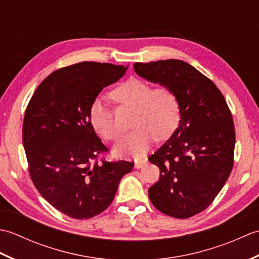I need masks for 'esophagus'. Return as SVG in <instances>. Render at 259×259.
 <instances>
[{
  "mask_svg": "<svg viewBox=\"0 0 259 259\" xmlns=\"http://www.w3.org/2000/svg\"><path fill=\"white\" fill-rule=\"evenodd\" d=\"M146 163H147V158L139 159V160H136V162H135V168L140 169V168L144 167Z\"/></svg>",
  "mask_w": 259,
  "mask_h": 259,
  "instance_id": "esophagus-1",
  "label": "esophagus"
}]
</instances>
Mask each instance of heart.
Listing matches in <instances>:
<instances>
[{
	"mask_svg": "<svg viewBox=\"0 0 259 259\" xmlns=\"http://www.w3.org/2000/svg\"><path fill=\"white\" fill-rule=\"evenodd\" d=\"M110 98L119 106L134 109L131 126L134 131L115 147V153L126 157H141L149 149L153 139H168L180 121V103L169 87L153 88L147 82L131 78L110 92ZM90 123L107 141H117L121 131L112 110L102 101L92 103Z\"/></svg>",
	"mask_w": 259,
	"mask_h": 259,
	"instance_id": "b5f03b06",
	"label": "heart"
}]
</instances>
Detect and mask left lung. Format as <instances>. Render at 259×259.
Listing matches in <instances>:
<instances>
[{"label": "left lung", "instance_id": "left-lung-1", "mask_svg": "<svg viewBox=\"0 0 259 259\" xmlns=\"http://www.w3.org/2000/svg\"><path fill=\"white\" fill-rule=\"evenodd\" d=\"M142 78L169 87L180 103L179 126L150 156L160 178L148 194L159 211L189 218L210 205L234 166L235 126L223 93L181 60L134 64Z\"/></svg>", "mask_w": 259, "mask_h": 259}]
</instances>
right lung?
Returning <instances> with one entry per match:
<instances>
[{"label": "right lung", "instance_id": "1", "mask_svg": "<svg viewBox=\"0 0 259 259\" xmlns=\"http://www.w3.org/2000/svg\"><path fill=\"white\" fill-rule=\"evenodd\" d=\"M123 65L80 62L43 80L27 104L22 138L32 183L57 210L75 219L110 206L134 162L107 161L90 123L92 103L104 87L122 78Z\"/></svg>", "mask_w": 259, "mask_h": 259}]
</instances>
